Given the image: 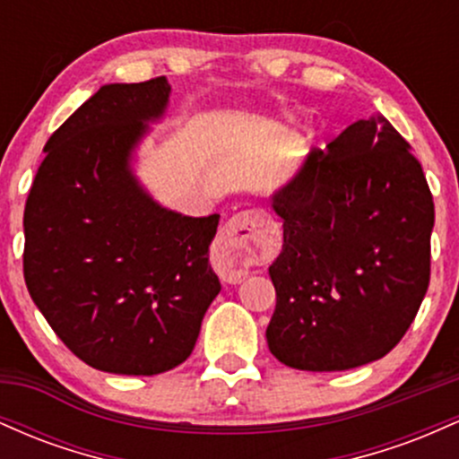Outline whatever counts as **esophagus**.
Returning a JSON list of instances; mask_svg holds the SVG:
<instances>
[{"label":"esophagus","instance_id":"obj_1","mask_svg":"<svg viewBox=\"0 0 459 459\" xmlns=\"http://www.w3.org/2000/svg\"><path fill=\"white\" fill-rule=\"evenodd\" d=\"M261 222V212L247 209L233 215L222 226L213 244L212 263L224 282L237 284L244 281L250 263L259 259L261 252H265L267 237L263 233Z\"/></svg>","mask_w":459,"mask_h":459}]
</instances>
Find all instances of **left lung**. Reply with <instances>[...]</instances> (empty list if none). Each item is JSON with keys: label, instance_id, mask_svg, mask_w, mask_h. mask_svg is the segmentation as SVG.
Wrapping results in <instances>:
<instances>
[{"label": "left lung", "instance_id": "obj_1", "mask_svg": "<svg viewBox=\"0 0 459 459\" xmlns=\"http://www.w3.org/2000/svg\"><path fill=\"white\" fill-rule=\"evenodd\" d=\"M282 252L270 265L267 345L299 371H345L386 356L429 287L434 200L388 120H358L313 149L273 196Z\"/></svg>", "mask_w": 459, "mask_h": 459}]
</instances>
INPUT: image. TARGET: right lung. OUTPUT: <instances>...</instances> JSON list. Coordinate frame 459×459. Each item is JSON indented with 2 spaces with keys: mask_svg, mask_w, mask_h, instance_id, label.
Listing matches in <instances>:
<instances>
[{
  "mask_svg": "<svg viewBox=\"0 0 459 459\" xmlns=\"http://www.w3.org/2000/svg\"><path fill=\"white\" fill-rule=\"evenodd\" d=\"M168 94L166 77L103 86L47 140L25 203L31 299L79 360L120 376L186 362L220 293L209 265L220 215L166 212L129 172Z\"/></svg>",
  "mask_w": 459,
  "mask_h": 459,
  "instance_id": "obj_1",
  "label": "right lung"
}]
</instances>
